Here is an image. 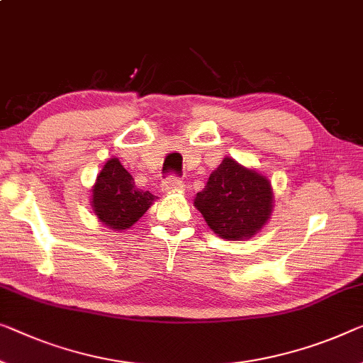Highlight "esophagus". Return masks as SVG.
I'll list each match as a JSON object with an SVG mask.
<instances>
[{
    "instance_id": "1",
    "label": "esophagus",
    "mask_w": 363,
    "mask_h": 363,
    "mask_svg": "<svg viewBox=\"0 0 363 363\" xmlns=\"http://www.w3.org/2000/svg\"><path fill=\"white\" fill-rule=\"evenodd\" d=\"M163 191L164 192H177V191H184V182L182 181H179L177 179V177H174V176H171V177H167L166 181H163Z\"/></svg>"
}]
</instances>
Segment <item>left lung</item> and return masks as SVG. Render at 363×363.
I'll return each instance as SVG.
<instances>
[{
    "instance_id": "left-lung-1",
    "label": "left lung",
    "mask_w": 363,
    "mask_h": 363,
    "mask_svg": "<svg viewBox=\"0 0 363 363\" xmlns=\"http://www.w3.org/2000/svg\"><path fill=\"white\" fill-rule=\"evenodd\" d=\"M194 207L215 235L228 241L250 240L272 213V186L261 172L225 158L194 199Z\"/></svg>"
}]
</instances>
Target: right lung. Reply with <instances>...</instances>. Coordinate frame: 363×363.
Listing matches in <instances>:
<instances>
[{
	"mask_svg": "<svg viewBox=\"0 0 363 363\" xmlns=\"http://www.w3.org/2000/svg\"><path fill=\"white\" fill-rule=\"evenodd\" d=\"M91 191L94 215L113 231L127 230L137 223L156 199L151 192L135 186L132 174L117 158L107 161Z\"/></svg>",
	"mask_w": 363,
	"mask_h": 363,
	"instance_id": "1",
	"label": "right lung"
}]
</instances>
